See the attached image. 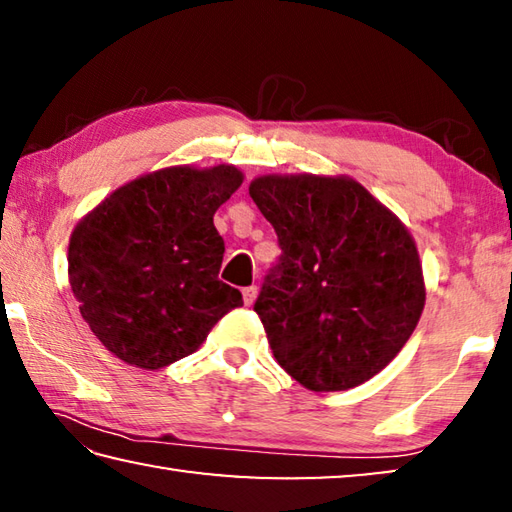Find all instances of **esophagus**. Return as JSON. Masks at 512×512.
<instances>
[{
    "label": "esophagus",
    "mask_w": 512,
    "mask_h": 512,
    "mask_svg": "<svg viewBox=\"0 0 512 512\" xmlns=\"http://www.w3.org/2000/svg\"><path fill=\"white\" fill-rule=\"evenodd\" d=\"M241 293H244V302H246V307H250V305H253V302H255V298H257V287L253 284V287H246V289L241 291Z\"/></svg>",
    "instance_id": "esophagus-1"
}]
</instances>
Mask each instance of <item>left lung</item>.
<instances>
[{"label": "left lung", "mask_w": 512, "mask_h": 512, "mask_svg": "<svg viewBox=\"0 0 512 512\" xmlns=\"http://www.w3.org/2000/svg\"><path fill=\"white\" fill-rule=\"evenodd\" d=\"M248 192L282 248L255 302L277 363L316 393L375 377L427 298L409 228L350 176L268 173Z\"/></svg>", "instance_id": "obj_1"}]
</instances>
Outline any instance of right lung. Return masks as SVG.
Wrapping results in <instances>:
<instances>
[{
    "label": "right lung",
    "instance_id": "obj_1",
    "mask_svg": "<svg viewBox=\"0 0 512 512\" xmlns=\"http://www.w3.org/2000/svg\"><path fill=\"white\" fill-rule=\"evenodd\" d=\"M244 183L232 164L137 176L76 223L67 273L92 334L128 366L160 370L196 352L241 307L219 280L214 212Z\"/></svg>",
    "mask_w": 512,
    "mask_h": 512
}]
</instances>
